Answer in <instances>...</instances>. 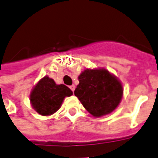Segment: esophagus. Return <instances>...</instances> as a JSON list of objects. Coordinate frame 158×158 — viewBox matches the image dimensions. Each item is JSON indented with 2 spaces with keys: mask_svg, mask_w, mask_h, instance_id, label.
<instances>
[{
  "mask_svg": "<svg viewBox=\"0 0 158 158\" xmlns=\"http://www.w3.org/2000/svg\"><path fill=\"white\" fill-rule=\"evenodd\" d=\"M69 88H70V89H72V91H73H73H74V89H75V86H74V85H73L70 86Z\"/></svg>",
  "mask_w": 158,
  "mask_h": 158,
  "instance_id": "34e87169",
  "label": "esophagus"
}]
</instances>
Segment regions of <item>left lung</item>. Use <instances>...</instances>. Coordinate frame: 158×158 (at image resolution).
Returning a JSON list of instances; mask_svg holds the SVG:
<instances>
[{
    "instance_id": "1",
    "label": "left lung",
    "mask_w": 158,
    "mask_h": 158,
    "mask_svg": "<svg viewBox=\"0 0 158 158\" xmlns=\"http://www.w3.org/2000/svg\"><path fill=\"white\" fill-rule=\"evenodd\" d=\"M74 90L84 107L95 117L112 113L118 106L123 86L106 69H86L79 76Z\"/></svg>"
}]
</instances>
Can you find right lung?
<instances>
[{
  "label": "right lung",
  "mask_w": 158,
  "mask_h": 158,
  "mask_svg": "<svg viewBox=\"0 0 158 158\" xmlns=\"http://www.w3.org/2000/svg\"><path fill=\"white\" fill-rule=\"evenodd\" d=\"M73 92L64 85H56L52 79L45 76L40 80L30 95V102L37 113L48 116L60 108L63 99Z\"/></svg>",
  "instance_id": "1"
}]
</instances>
